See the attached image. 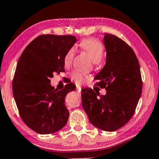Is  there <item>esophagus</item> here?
Here are the masks:
<instances>
[{"instance_id":"1","label":"esophagus","mask_w":159,"mask_h":159,"mask_svg":"<svg viewBox=\"0 0 159 159\" xmlns=\"http://www.w3.org/2000/svg\"><path fill=\"white\" fill-rule=\"evenodd\" d=\"M76 90H77V93H81V87H80V86H76Z\"/></svg>"}]
</instances>
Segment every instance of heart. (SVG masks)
<instances>
[{
	"label": "heart",
	"mask_w": 159,
	"mask_h": 159,
	"mask_svg": "<svg viewBox=\"0 0 159 159\" xmlns=\"http://www.w3.org/2000/svg\"><path fill=\"white\" fill-rule=\"evenodd\" d=\"M79 48L81 50L84 52L87 55L90 57L94 63H98L101 61L104 54V46L101 42L96 39H86L82 40L79 44ZM75 50L73 48H69L66 54H65L64 65L69 66L72 63L74 57ZM71 79L75 82L77 84H82L87 79V75L78 71H74L71 73Z\"/></svg>",
	"instance_id": "b5f03b06"
}]
</instances>
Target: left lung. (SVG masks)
Wrapping results in <instances>:
<instances>
[{"label":"left lung","mask_w":159,"mask_h":159,"mask_svg":"<svg viewBox=\"0 0 159 159\" xmlns=\"http://www.w3.org/2000/svg\"><path fill=\"white\" fill-rule=\"evenodd\" d=\"M103 40L106 63L94 80L95 85L105 88L106 94L83 89L81 103L94 126L114 132L125 125L134 115L143 82L139 62L132 48L113 34H105Z\"/></svg>","instance_id":"1"}]
</instances>
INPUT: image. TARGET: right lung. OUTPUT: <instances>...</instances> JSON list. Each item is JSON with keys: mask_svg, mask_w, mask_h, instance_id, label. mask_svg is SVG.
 <instances>
[{"mask_svg": "<svg viewBox=\"0 0 159 159\" xmlns=\"http://www.w3.org/2000/svg\"><path fill=\"white\" fill-rule=\"evenodd\" d=\"M75 36L40 35L25 48L18 61L12 93L23 122L39 134L63 129L69 119L65 97L75 89L67 84L61 90L51 86L54 73L65 72V54L76 43Z\"/></svg>", "mask_w": 159, "mask_h": 159, "instance_id": "1", "label": "right lung"}]
</instances>
